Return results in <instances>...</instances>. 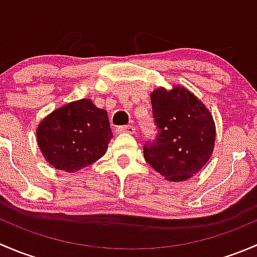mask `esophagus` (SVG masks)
I'll use <instances>...</instances> for the list:
<instances>
[{"mask_svg":"<svg viewBox=\"0 0 257 257\" xmlns=\"http://www.w3.org/2000/svg\"><path fill=\"white\" fill-rule=\"evenodd\" d=\"M116 133H128V134H134L136 133V126L134 125H121V126H118V128L115 129Z\"/></svg>","mask_w":257,"mask_h":257,"instance_id":"1","label":"esophagus"}]
</instances>
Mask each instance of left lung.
<instances>
[{"label": "left lung", "instance_id": "left-lung-1", "mask_svg": "<svg viewBox=\"0 0 257 257\" xmlns=\"http://www.w3.org/2000/svg\"><path fill=\"white\" fill-rule=\"evenodd\" d=\"M150 99L157 134L144 144L145 160L168 180H186L211 157L216 136L214 119L183 87L158 88Z\"/></svg>", "mask_w": 257, "mask_h": 257}]
</instances>
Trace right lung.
Returning <instances> with one entry per match:
<instances>
[{"instance_id": "1", "label": "right lung", "mask_w": 257, "mask_h": 257, "mask_svg": "<svg viewBox=\"0 0 257 257\" xmlns=\"http://www.w3.org/2000/svg\"><path fill=\"white\" fill-rule=\"evenodd\" d=\"M113 137L104 109L90 99L63 105L43 119L37 143L46 160L58 170L74 173L104 155Z\"/></svg>"}]
</instances>
